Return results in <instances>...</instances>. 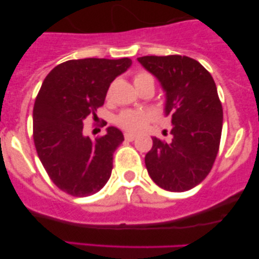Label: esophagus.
Segmentation results:
<instances>
[{
  "mask_svg": "<svg viewBox=\"0 0 259 259\" xmlns=\"http://www.w3.org/2000/svg\"><path fill=\"white\" fill-rule=\"evenodd\" d=\"M124 138H125L126 141H134V140L136 139V135H134V134H130V133H125Z\"/></svg>",
  "mask_w": 259,
  "mask_h": 259,
  "instance_id": "obj_1",
  "label": "esophagus"
}]
</instances>
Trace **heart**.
I'll list each match as a JSON object with an SVG mask.
<instances>
[{"instance_id": "b5f03b06", "label": "heart", "mask_w": 259, "mask_h": 259, "mask_svg": "<svg viewBox=\"0 0 259 259\" xmlns=\"http://www.w3.org/2000/svg\"><path fill=\"white\" fill-rule=\"evenodd\" d=\"M147 81L153 82V78L146 72H140L134 78V84L135 85ZM148 120H150V114L141 111H124L117 118L118 124L125 127L126 130H130V132H139V130L144 129Z\"/></svg>"}]
</instances>
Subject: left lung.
Masks as SVG:
<instances>
[{"mask_svg": "<svg viewBox=\"0 0 259 259\" xmlns=\"http://www.w3.org/2000/svg\"><path fill=\"white\" fill-rule=\"evenodd\" d=\"M139 63L156 76L165 94L171 140L153 136L145 157L151 179L162 189L183 192L204 180L213 167L223 127V108L212 75L186 56H145Z\"/></svg>", "mask_w": 259, "mask_h": 259, "instance_id": "1", "label": "left lung"}]
</instances>
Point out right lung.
I'll return each mask as SVG.
<instances>
[{
  "mask_svg": "<svg viewBox=\"0 0 259 259\" xmlns=\"http://www.w3.org/2000/svg\"><path fill=\"white\" fill-rule=\"evenodd\" d=\"M130 58L72 59L44 80L32 111L34 142L47 174L62 191L85 197L111 178L113 153L124 135L108 126L101 138L84 135V120L96 117L109 85L132 65Z\"/></svg>",
  "mask_w": 259,
  "mask_h": 259,
  "instance_id": "right-lung-1",
  "label": "right lung"
}]
</instances>
